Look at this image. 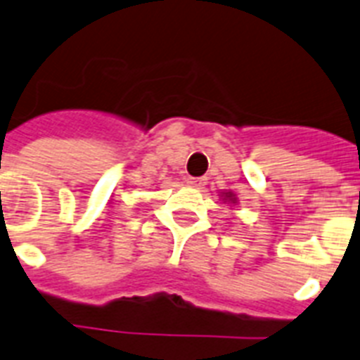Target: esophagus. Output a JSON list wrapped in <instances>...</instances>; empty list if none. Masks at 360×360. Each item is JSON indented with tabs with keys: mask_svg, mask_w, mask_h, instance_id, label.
I'll return each mask as SVG.
<instances>
[{
	"mask_svg": "<svg viewBox=\"0 0 360 360\" xmlns=\"http://www.w3.org/2000/svg\"><path fill=\"white\" fill-rule=\"evenodd\" d=\"M188 184L191 186V188L200 189L206 184V180H205V178H188Z\"/></svg>",
	"mask_w": 360,
	"mask_h": 360,
	"instance_id": "obj_1",
	"label": "esophagus"
}]
</instances>
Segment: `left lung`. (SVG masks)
<instances>
[{"label":"left lung","instance_id":"obj_1","mask_svg":"<svg viewBox=\"0 0 360 360\" xmlns=\"http://www.w3.org/2000/svg\"><path fill=\"white\" fill-rule=\"evenodd\" d=\"M221 199H224V202H229V205H236L238 202V199H236V195L233 191H224Z\"/></svg>","mask_w":360,"mask_h":360}]
</instances>
